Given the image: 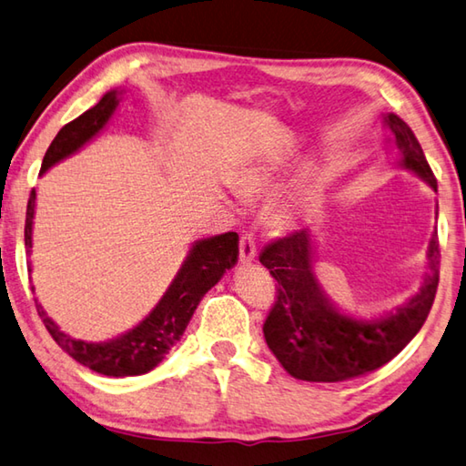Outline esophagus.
<instances>
[{
    "mask_svg": "<svg viewBox=\"0 0 466 466\" xmlns=\"http://www.w3.org/2000/svg\"><path fill=\"white\" fill-rule=\"evenodd\" d=\"M256 258V238L251 233L241 235V241H239V259L243 264L251 262V259Z\"/></svg>",
    "mask_w": 466,
    "mask_h": 466,
    "instance_id": "34e87169",
    "label": "esophagus"
}]
</instances>
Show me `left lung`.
Returning a JSON list of instances; mask_svg holds the SVG:
<instances>
[{"mask_svg":"<svg viewBox=\"0 0 466 466\" xmlns=\"http://www.w3.org/2000/svg\"><path fill=\"white\" fill-rule=\"evenodd\" d=\"M403 166L438 190V182L413 130L389 114ZM430 274L418 295L382 315H356L331 303L313 274L311 233L295 231L268 243L259 254L276 279L274 305L264 321L266 344L290 377L309 382H339L364 377L401 352L426 323L440 280L438 235L428 249Z\"/></svg>","mask_w":466,"mask_h":466,"instance_id":"left-lung-1","label":"left lung"}]
</instances>
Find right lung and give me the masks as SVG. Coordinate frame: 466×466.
<instances>
[{
	"mask_svg": "<svg viewBox=\"0 0 466 466\" xmlns=\"http://www.w3.org/2000/svg\"><path fill=\"white\" fill-rule=\"evenodd\" d=\"M118 104V92L106 94L94 108L86 110L81 116L65 125L53 138L43 159L40 174L55 166L56 161L77 151L96 133H100L110 114ZM36 192H30L26 208V227H24V241L32 248V217H35ZM239 259V235L228 231L217 238L198 241L186 258L182 270L171 282L159 305L153 309L149 317L130 329L125 336L104 341V344H87V341L73 339L63 333L56 323L45 313V309L36 303L38 317L43 319L46 331L56 341L63 352H67L73 360L87 366L89 370L106 374V377H135L153 370L171 346L182 338L186 325L190 323L196 307L202 297L215 287L227 270L238 264ZM35 290V289H32Z\"/></svg>",
	"mask_w": 466,
	"mask_h": 466,
	"instance_id": "right-lung-1",
	"label": "right lung"
}]
</instances>
